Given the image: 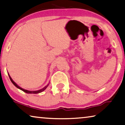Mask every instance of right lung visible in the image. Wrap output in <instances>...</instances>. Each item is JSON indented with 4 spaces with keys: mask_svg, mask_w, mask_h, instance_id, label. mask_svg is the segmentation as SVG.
Returning <instances> with one entry per match:
<instances>
[{
    "mask_svg": "<svg viewBox=\"0 0 125 125\" xmlns=\"http://www.w3.org/2000/svg\"><path fill=\"white\" fill-rule=\"evenodd\" d=\"M8 76H9V77H10V80H11V82L12 83L13 85H15V86L16 87V88H19V89H20V90H23V92H25V93H33V94H37V93H41V92H43L44 90L46 88H47L48 87V86L49 85V84L48 85H47V86H45L44 87V88H43L42 89H40V90H36V91H30V90H25V89H23V88H20V86H19L18 85L16 84V83H15L14 81H13L12 80V79L11 78V77H10V76L9 75V74H8Z\"/></svg>",
    "mask_w": 125,
    "mask_h": 125,
    "instance_id": "add662e5",
    "label": "right lung"
}]
</instances>
